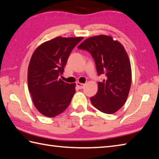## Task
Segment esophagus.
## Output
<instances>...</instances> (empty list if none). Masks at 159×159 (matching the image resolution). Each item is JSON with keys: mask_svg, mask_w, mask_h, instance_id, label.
<instances>
[{"mask_svg": "<svg viewBox=\"0 0 159 159\" xmlns=\"http://www.w3.org/2000/svg\"><path fill=\"white\" fill-rule=\"evenodd\" d=\"M76 86H77L78 87H79V88L80 89H81L83 88L84 86H85V84L78 82V83H76Z\"/></svg>", "mask_w": 159, "mask_h": 159, "instance_id": "esophagus-1", "label": "esophagus"}]
</instances>
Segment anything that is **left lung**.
<instances>
[{"mask_svg": "<svg viewBox=\"0 0 159 159\" xmlns=\"http://www.w3.org/2000/svg\"><path fill=\"white\" fill-rule=\"evenodd\" d=\"M91 53L97 72L103 75L98 83L96 95L90 98L94 107L101 112L112 114L126 102L130 92L132 71L124 47L110 35H96L86 39L78 46Z\"/></svg>", "mask_w": 159, "mask_h": 159, "instance_id": "obj_1", "label": "left lung"}]
</instances>
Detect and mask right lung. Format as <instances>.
<instances>
[{"label": "right lung", "mask_w": 159, "mask_h": 159, "mask_svg": "<svg viewBox=\"0 0 159 159\" xmlns=\"http://www.w3.org/2000/svg\"><path fill=\"white\" fill-rule=\"evenodd\" d=\"M83 39L57 37L39 45L28 67V87L34 106L40 113L54 117L63 113L76 92V83L59 79L72 49Z\"/></svg>", "instance_id": "1"}]
</instances>
